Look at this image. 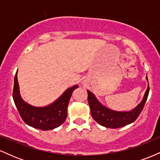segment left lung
Wrapping results in <instances>:
<instances>
[{"label": "left lung", "instance_id": "left-lung-1", "mask_svg": "<svg viewBox=\"0 0 160 160\" xmlns=\"http://www.w3.org/2000/svg\"><path fill=\"white\" fill-rule=\"evenodd\" d=\"M146 79L148 81V77H146ZM149 91L150 88L148 84V89L145 92L142 101L132 111H116L102 105L95 95L89 90H87L88 102L90 108L92 117L98 124L106 128H117L127 126L133 122L140 115L148 99Z\"/></svg>", "mask_w": 160, "mask_h": 160}]
</instances>
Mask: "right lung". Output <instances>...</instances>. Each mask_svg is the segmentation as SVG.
<instances>
[{"mask_svg":"<svg viewBox=\"0 0 160 160\" xmlns=\"http://www.w3.org/2000/svg\"><path fill=\"white\" fill-rule=\"evenodd\" d=\"M78 85L69 88L54 102L45 107H35L28 104L22 98L17 79V72L14 78L12 98L16 107L24 122L38 129L51 130L58 127L65 122L68 116V105L74 89Z\"/></svg>","mask_w":160,"mask_h":160,"instance_id":"1","label":"right lung"}]
</instances>
